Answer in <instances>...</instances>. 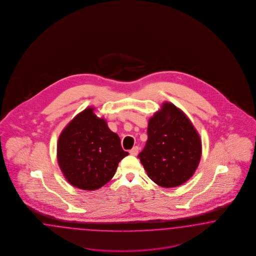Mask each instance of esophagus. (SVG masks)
Listing matches in <instances>:
<instances>
[{
    "instance_id": "1",
    "label": "esophagus",
    "mask_w": 256,
    "mask_h": 256,
    "mask_svg": "<svg viewBox=\"0 0 256 256\" xmlns=\"http://www.w3.org/2000/svg\"><path fill=\"white\" fill-rule=\"evenodd\" d=\"M139 153V148L138 146H134L132 150H130V154L132 156H137Z\"/></svg>"
}]
</instances>
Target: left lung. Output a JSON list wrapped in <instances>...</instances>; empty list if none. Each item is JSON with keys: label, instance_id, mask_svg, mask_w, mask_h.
Instances as JSON below:
<instances>
[{"label": "left lung", "instance_id": "1", "mask_svg": "<svg viewBox=\"0 0 256 256\" xmlns=\"http://www.w3.org/2000/svg\"><path fill=\"white\" fill-rule=\"evenodd\" d=\"M148 135L138 158L156 184L174 188L194 176L201 160V139L181 110L163 103L148 122Z\"/></svg>", "mask_w": 256, "mask_h": 256}]
</instances>
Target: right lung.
Instances as JSON below:
<instances>
[{
    "instance_id": "add662e5",
    "label": "right lung",
    "mask_w": 256,
    "mask_h": 256,
    "mask_svg": "<svg viewBox=\"0 0 256 256\" xmlns=\"http://www.w3.org/2000/svg\"><path fill=\"white\" fill-rule=\"evenodd\" d=\"M128 152L116 133L103 118L87 108L62 130L57 144V158L64 178L72 186L98 190L114 178L118 163Z\"/></svg>"
}]
</instances>
